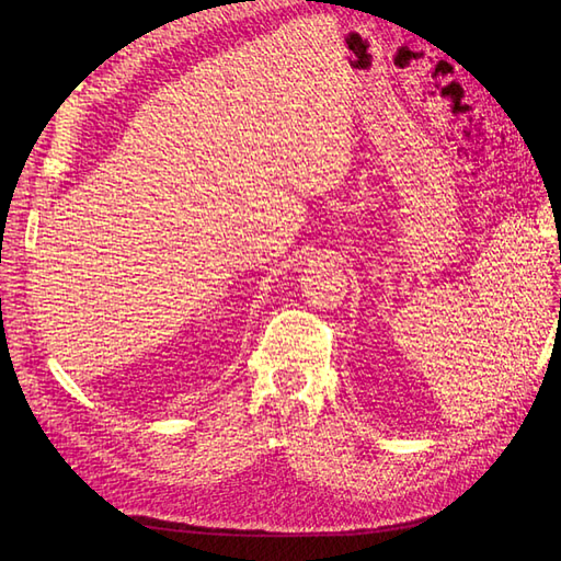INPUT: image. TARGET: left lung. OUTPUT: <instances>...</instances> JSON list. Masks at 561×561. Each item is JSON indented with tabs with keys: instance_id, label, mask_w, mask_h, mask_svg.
<instances>
[{
	"instance_id": "1",
	"label": "left lung",
	"mask_w": 561,
	"mask_h": 561,
	"mask_svg": "<svg viewBox=\"0 0 561 561\" xmlns=\"http://www.w3.org/2000/svg\"><path fill=\"white\" fill-rule=\"evenodd\" d=\"M559 301H561V299H559Z\"/></svg>"
}]
</instances>
